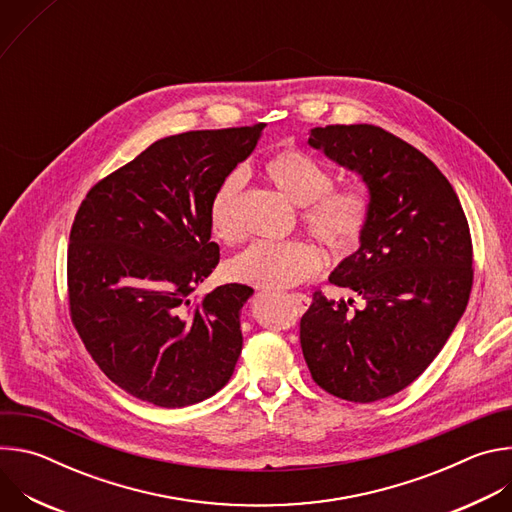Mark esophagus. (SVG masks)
Listing matches in <instances>:
<instances>
[{"mask_svg":"<svg viewBox=\"0 0 512 512\" xmlns=\"http://www.w3.org/2000/svg\"><path fill=\"white\" fill-rule=\"evenodd\" d=\"M289 298H291V302H294V304L298 306L300 312H306V310L310 308V304H312V300H310L306 294H291Z\"/></svg>","mask_w":512,"mask_h":512,"instance_id":"obj_1","label":"esophagus"}]
</instances>
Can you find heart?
<instances>
[{"label":"heart","mask_w":512,"mask_h":512,"mask_svg":"<svg viewBox=\"0 0 512 512\" xmlns=\"http://www.w3.org/2000/svg\"><path fill=\"white\" fill-rule=\"evenodd\" d=\"M267 178L294 204L304 206L306 227L324 241L334 253H348L362 231L367 204L350 190H330V172L312 156L285 150L265 164ZM245 186V174L235 170L216 186L208 223L212 235L227 245L241 239L239 198ZM322 253L306 241H257L235 255L227 265L229 279L263 289L294 287L322 269Z\"/></svg>","instance_id":"b5f03b06"}]
</instances>
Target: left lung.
Instances as JSON below:
<instances>
[{"label":"left lung","mask_w":512,"mask_h":512,"mask_svg":"<svg viewBox=\"0 0 512 512\" xmlns=\"http://www.w3.org/2000/svg\"><path fill=\"white\" fill-rule=\"evenodd\" d=\"M308 143L369 190L358 249L330 273L364 308L314 294L300 324L314 381L373 403L411 385L440 354L472 289V239L456 190L407 141L377 125L314 127Z\"/></svg>","instance_id":"obj_1"}]
</instances>
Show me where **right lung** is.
I'll return each mask as SVG.
<instances>
[{"instance_id":"obj_1","label":"right lung","mask_w":512,"mask_h":512,"mask_svg":"<svg viewBox=\"0 0 512 512\" xmlns=\"http://www.w3.org/2000/svg\"><path fill=\"white\" fill-rule=\"evenodd\" d=\"M263 123L152 143L95 184L70 229V314L99 369L129 395L186 407L221 391L243 348V283L190 294L218 265L208 206Z\"/></svg>"}]
</instances>
